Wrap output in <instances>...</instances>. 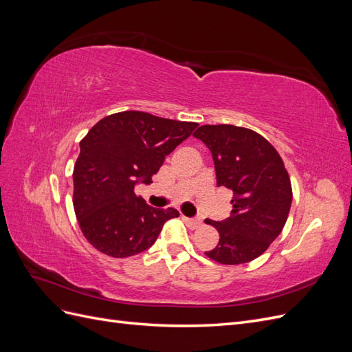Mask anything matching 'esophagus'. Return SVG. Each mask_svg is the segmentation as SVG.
<instances>
[{"mask_svg": "<svg viewBox=\"0 0 352 352\" xmlns=\"http://www.w3.org/2000/svg\"><path fill=\"white\" fill-rule=\"evenodd\" d=\"M184 220H185V223L190 229H198L202 225V221L199 219H190V217H185L184 216Z\"/></svg>", "mask_w": 352, "mask_h": 352, "instance_id": "esophagus-1", "label": "esophagus"}]
</instances>
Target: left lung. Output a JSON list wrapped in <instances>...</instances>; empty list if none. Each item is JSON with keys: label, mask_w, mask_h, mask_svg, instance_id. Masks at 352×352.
<instances>
[{"label": "left lung", "mask_w": 352, "mask_h": 352, "mask_svg": "<svg viewBox=\"0 0 352 352\" xmlns=\"http://www.w3.org/2000/svg\"><path fill=\"white\" fill-rule=\"evenodd\" d=\"M195 138L214 160L217 186L232 192L230 217L206 220L220 239L206 252L220 264L252 261L280 235L292 202V186L274 146L260 133L233 124H204Z\"/></svg>", "instance_id": "obj_1"}]
</instances>
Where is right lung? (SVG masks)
<instances>
[{
	"instance_id": "add662e5",
	"label": "right lung",
	"mask_w": 352,
	"mask_h": 352,
	"mask_svg": "<svg viewBox=\"0 0 352 352\" xmlns=\"http://www.w3.org/2000/svg\"><path fill=\"white\" fill-rule=\"evenodd\" d=\"M198 126L144 111L104 117L80 141L73 170V207L83 236L114 258L148 250L175 208H154L135 195L136 184L153 182L166 155Z\"/></svg>"
}]
</instances>
